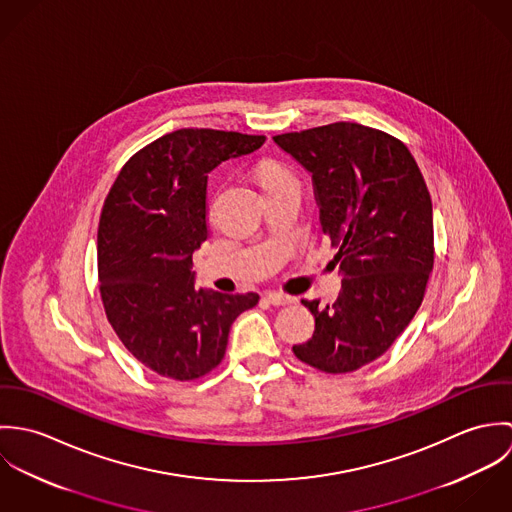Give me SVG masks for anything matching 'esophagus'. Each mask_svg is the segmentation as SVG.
I'll use <instances>...</instances> for the list:
<instances>
[{"instance_id":"1","label":"esophagus","mask_w":512,"mask_h":512,"mask_svg":"<svg viewBox=\"0 0 512 512\" xmlns=\"http://www.w3.org/2000/svg\"><path fill=\"white\" fill-rule=\"evenodd\" d=\"M266 299H268L272 305H290V303H295V297L282 292H268L266 293Z\"/></svg>"}]
</instances>
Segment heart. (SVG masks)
<instances>
[{"mask_svg": "<svg viewBox=\"0 0 512 512\" xmlns=\"http://www.w3.org/2000/svg\"><path fill=\"white\" fill-rule=\"evenodd\" d=\"M288 177H292V175H290L284 167H280L278 163H274V161H266V163H262V167H260V179H262L264 185H270V183H276V181L288 179Z\"/></svg>", "mask_w": 512, "mask_h": 512, "instance_id": "1", "label": "heart"}]
</instances>
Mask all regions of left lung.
I'll list each match as a JSON object with an SVG mask.
<instances>
[{"label": "left lung", "instance_id": "obj_1", "mask_svg": "<svg viewBox=\"0 0 512 512\" xmlns=\"http://www.w3.org/2000/svg\"><path fill=\"white\" fill-rule=\"evenodd\" d=\"M311 173L323 232L343 276L333 305L301 301L313 337L295 357L329 374L384 355L416 315L434 268L432 199L420 167L396 138L355 122L274 136Z\"/></svg>", "mask_w": 512, "mask_h": 512}]
</instances>
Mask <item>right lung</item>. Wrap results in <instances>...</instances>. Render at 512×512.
Segmentation results:
<instances>
[{"label": "right lung", "mask_w": 512, "mask_h": 512, "mask_svg": "<svg viewBox=\"0 0 512 512\" xmlns=\"http://www.w3.org/2000/svg\"><path fill=\"white\" fill-rule=\"evenodd\" d=\"M264 136L183 128L140 149L116 177L98 226L100 295L124 347L149 370L195 380L219 365L234 319L258 293L195 288L207 240V179Z\"/></svg>", "instance_id": "obj_1"}]
</instances>
